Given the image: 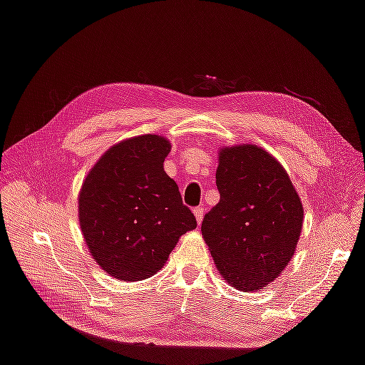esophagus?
<instances>
[{"instance_id":"esophagus-1","label":"esophagus","mask_w":365,"mask_h":365,"mask_svg":"<svg viewBox=\"0 0 365 365\" xmlns=\"http://www.w3.org/2000/svg\"><path fill=\"white\" fill-rule=\"evenodd\" d=\"M193 212H195V217H196V221H198V224L203 221V216H205V207H195L193 210Z\"/></svg>"}]
</instances>
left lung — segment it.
<instances>
[{"instance_id": "1", "label": "left lung", "mask_w": 365, "mask_h": 365, "mask_svg": "<svg viewBox=\"0 0 365 365\" xmlns=\"http://www.w3.org/2000/svg\"><path fill=\"white\" fill-rule=\"evenodd\" d=\"M219 203L201 232L219 273L239 291H259L291 262L304 210L286 170L262 148H225L219 154Z\"/></svg>"}]
</instances>
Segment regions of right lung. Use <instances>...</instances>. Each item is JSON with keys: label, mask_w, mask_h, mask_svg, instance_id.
<instances>
[{"label": "right lung", "mask_w": 365, "mask_h": 365, "mask_svg": "<svg viewBox=\"0 0 365 365\" xmlns=\"http://www.w3.org/2000/svg\"><path fill=\"white\" fill-rule=\"evenodd\" d=\"M170 143L136 136L110 148L79 193L84 240L102 269L141 281L164 266L180 235L196 227L178 185L164 172Z\"/></svg>", "instance_id": "add662e5"}]
</instances>
